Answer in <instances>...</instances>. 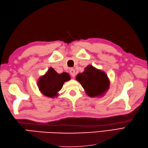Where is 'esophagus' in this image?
<instances>
[{
	"label": "esophagus",
	"instance_id": "34e87169",
	"mask_svg": "<svg viewBox=\"0 0 148 148\" xmlns=\"http://www.w3.org/2000/svg\"><path fill=\"white\" fill-rule=\"evenodd\" d=\"M70 74L72 77H74L75 76H76V71H75L74 69H70Z\"/></svg>",
	"mask_w": 148,
	"mask_h": 148
}]
</instances>
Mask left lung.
<instances>
[{
	"label": "left lung",
	"instance_id": "left-lung-1",
	"mask_svg": "<svg viewBox=\"0 0 148 148\" xmlns=\"http://www.w3.org/2000/svg\"><path fill=\"white\" fill-rule=\"evenodd\" d=\"M76 78L90 97L102 96L109 88L110 82L107 74L91 65L87 66L82 73L78 74Z\"/></svg>",
	"mask_w": 148,
	"mask_h": 148
}]
</instances>
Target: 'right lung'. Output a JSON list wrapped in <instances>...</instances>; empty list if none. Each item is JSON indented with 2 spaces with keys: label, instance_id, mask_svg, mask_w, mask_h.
Wrapping results in <instances>:
<instances>
[{
  "label": "right lung",
  "instance_id": "obj_1",
  "mask_svg": "<svg viewBox=\"0 0 148 148\" xmlns=\"http://www.w3.org/2000/svg\"><path fill=\"white\" fill-rule=\"evenodd\" d=\"M70 79L71 77L67 72L58 74L50 67L46 73L39 78L37 84L43 95L53 98L58 95V92L62 89L64 82Z\"/></svg>",
  "mask_w": 148,
  "mask_h": 148
}]
</instances>
